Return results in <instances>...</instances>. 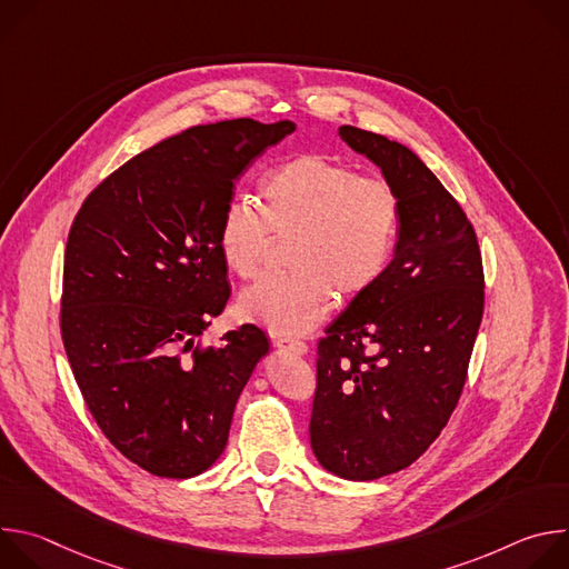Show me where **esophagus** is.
I'll use <instances>...</instances> for the list:
<instances>
[{
	"label": "esophagus",
	"instance_id": "esophagus-1",
	"mask_svg": "<svg viewBox=\"0 0 569 569\" xmlns=\"http://www.w3.org/2000/svg\"><path fill=\"white\" fill-rule=\"evenodd\" d=\"M277 347L286 353H292V356H306L308 353V347L299 340H277Z\"/></svg>",
	"mask_w": 569,
	"mask_h": 569
}]
</instances>
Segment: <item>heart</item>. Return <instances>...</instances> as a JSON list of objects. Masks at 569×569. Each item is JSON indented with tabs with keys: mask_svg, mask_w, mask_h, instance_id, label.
Listing matches in <instances>:
<instances>
[{
	"mask_svg": "<svg viewBox=\"0 0 569 569\" xmlns=\"http://www.w3.org/2000/svg\"><path fill=\"white\" fill-rule=\"evenodd\" d=\"M400 222L393 189L338 159L299 154L261 182V211L231 198L216 242L224 266L252 279L274 240H290L286 277L263 279L238 297V312L274 336H303L340 301L362 297L387 270Z\"/></svg>",
	"mask_w": 569,
	"mask_h": 569,
	"instance_id": "obj_1",
	"label": "heart"
}]
</instances>
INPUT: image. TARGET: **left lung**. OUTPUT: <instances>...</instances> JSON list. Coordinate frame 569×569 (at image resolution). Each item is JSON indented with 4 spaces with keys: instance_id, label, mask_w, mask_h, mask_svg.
<instances>
[{
    "instance_id": "8db88e82",
    "label": "left lung",
    "mask_w": 569,
    "mask_h": 569,
    "mask_svg": "<svg viewBox=\"0 0 569 569\" xmlns=\"http://www.w3.org/2000/svg\"><path fill=\"white\" fill-rule=\"evenodd\" d=\"M400 204L382 277L329 323L317 349L310 446L323 470L371 481L415 463L448 423L483 310L477 236L421 157L340 128Z\"/></svg>"
}]
</instances>
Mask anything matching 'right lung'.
Returning <instances> with one entry per match:
<instances>
[{
	"label": "right lung",
	"mask_w": 569,
	"mask_h": 569,
	"mask_svg": "<svg viewBox=\"0 0 569 569\" xmlns=\"http://www.w3.org/2000/svg\"><path fill=\"white\" fill-rule=\"evenodd\" d=\"M295 121L193 126L139 152L80 207L64 250L60 329L73 378L114 448L187 479L222 455L270 342L254 323L198 349L229 301L216 229L233 182Z\"/></svg>",
	"instance_id": "right-lung-1"
}]
</instances>
